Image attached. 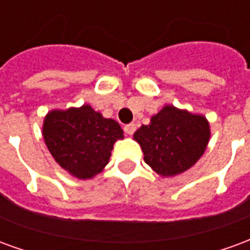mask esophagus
<instances>
[{
	"label": "esophagus",
	"instance_id": "34e87169",
	"mask_svg": "<svg viewBox=\"0 0 250 250\" xmlns=\"http://www.w3.org/2000/svg\"><path fill=\"white\" fill-rule=\"evenodd\" d=\"M124 130H125V133L126 134L132 136V134L136 132V124H128V125H125V126H124Z\"/></svg>",
	"mask_w": 250,
	"mask_h": 250
}]
</instances>
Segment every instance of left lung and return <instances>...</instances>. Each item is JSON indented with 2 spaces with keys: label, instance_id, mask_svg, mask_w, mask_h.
I'll list each match as a JSON object with an SVG mask.
<instances>
[{
  "label": "left lung",
  "instance_id": "obj_1",
  "mask_svg": "<svg viewBox=\"0 0 250 250\" xmlns=\"http://www.w3.org/2000/svg\"><path fill=\"white\" fill-rule=\"evenodd\" d=\"M144 152V162L162 176L185 172L205 153L210 140L206 117L172 105L163 107L133 134Z\"/></svg>",
  "mask_w": 250,
  "mask_h": 250
}]
</instances>
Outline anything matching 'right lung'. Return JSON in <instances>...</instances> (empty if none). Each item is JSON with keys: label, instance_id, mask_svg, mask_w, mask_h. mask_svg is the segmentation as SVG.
Here are the masks:
<instances>
[{"label": "right lung", "instance_id": "obj_1", "mask_svg": "<svg viewBox=\"0 0 250 250\" xmlns=\"http://www.w3.org/2000/svg\"><path fill=\"white\" fill-rule=\"evenodd\" d=\"M43 137L60 167L78 179H91L109 163L113 145L124 139V132L117 121L83 105L49 111Z\"/></svg>", "mask_w": 250, "mask_h": 250}]
</instances>
